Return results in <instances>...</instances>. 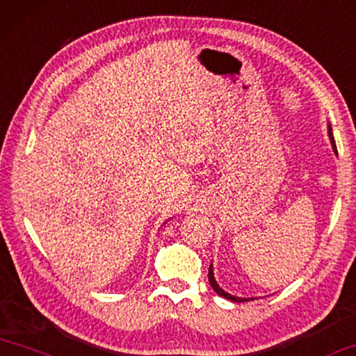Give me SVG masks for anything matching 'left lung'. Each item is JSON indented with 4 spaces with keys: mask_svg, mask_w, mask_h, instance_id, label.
<instances>
[{
    "mask_svg": "<svg viewBox=\"0 0 356 356\" xmlns=\"http://www.w3.org/2000/svg\"><path fill=\"white\" fill-rule=\"evenodd\" d=\"M328 134H330V140H331V145H332V150H334V154H337L336 150V143H334V138H332V129H331V125H328ZM209 282H211L212 289L213 291L217 293V295H220L222 298H227V300L233 301V302H247V301H252V298H238V296H233L229 295V293H227L225 290H222L218 286V284L216 282V277H213V270H212V264L209 266Z\"/></svg>",
    "mask_w": 356,
    "mask_h": 356,
    "instance_id": "1",
    "label": "left lung"
}]
</instances>
